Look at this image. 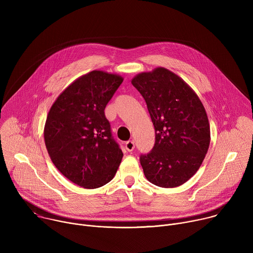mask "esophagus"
<instances>
[{
    "label": "esophagus",
    "mask_w": 253,
    "mask_h": 253,
    "mask_svg": "<svg viewBox=\"0 0 253 253\" xmlns=\"http://www.w3.org/2000/svg\"><path fill=\"white\" fill-rule=\"evenodd\" d=\"M125 148H126V150L129 151V152L133 151L134 148H135L134 141H131V140H130V141H127V142L125 143Z\"/></svg>",
    "instance_id": "esophagus-1"
}]
</instances>
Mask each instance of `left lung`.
I'll return each instance as SVG.
<instances>
[{"instance_id": "left-lung-1", "label": "left lung", "mask_w": 253, "mask_h": 253, "mask_svg": "<svg viewBox=\"0 0 253 253\" xmlns=\"http://www.w3.org/2000/svg\"><path fill=\"white\" fill-rule=\"evenodd\" d=\"M132 85L147 104L155 144L141 154L144 175L152 184L182 185L201 166L210 144V126L196 93L173 72L158 67L136 75Z\"/></svg>"}]
</instances>
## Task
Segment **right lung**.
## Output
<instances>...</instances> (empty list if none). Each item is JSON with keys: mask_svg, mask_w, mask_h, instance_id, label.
Returning <instances> with one entry per match:
<instances>
[{"mask_svg": "<svg viewBox=\"0 0 253 253\" xmlns=\"http://www.w3.org/2000/svg\"><path fill=\"white\" fill-rule=\"evenodd\" d=\"M123 78L94 70L75 80L48 113L44 139L57 169L73 183L94 189L110 182L123 153L111 134L105 107Z\"/></svg>", "mask_w": 253, "mask_h": 253, "instance_id": "add662e5", "label": "right lung"}]
</instances>
